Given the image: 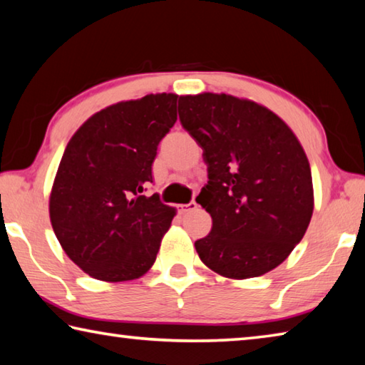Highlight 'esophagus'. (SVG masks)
<instances>
[{
	"instance_id": "esophagus-1",
	"label": "esophagus",
	"mask_w": 365,
	"mask_h": 365,
	"mask_svg": "<svg viewBox=\"0 0 365 365\" xmlns=\"http://www.w3.org/2000/svg\"><path fill=\"white\" fill-rule=\"evenodd\" d=\"M196 207H197V205H196L195 201L188 202V205H178L177 206L178 212H180V214H185V212H188V211H193V209H196Z\"/></svg>"
}]
</instances>
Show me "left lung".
Wrapping results in <instances>:
<instances>
[{
  "label": "left lung",
  "instance_id": "obj_1",
  "mask_svg": "<svg viewBox=\"0 0 365 365\" xmlns=\"http://www.w3.org/2000/svg\"><path fill=\"white\" fill-rule=\"evenodd\" d=\"M182 127L202 148L207 185L196 202L212 217L197 256L245 280L289 256L314 211L311 165L292 128L262 104L225 93L180 96Z\"/></svg>",
  "mask_w": 365,
  "mask_h": 365
}]
</instances>
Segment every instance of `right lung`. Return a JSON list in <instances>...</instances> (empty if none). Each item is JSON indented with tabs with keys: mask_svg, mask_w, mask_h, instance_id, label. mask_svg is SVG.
<instances>
[{
	"mask_svg": "<svg viewBox=\"0 0 365 365\" xmlns=\"http://www.w3.org/2000/svg\"><path fill=\"white\" fill-rule=\"evenodd\" d=\"M174 93L101 109L73 133L49 195V219L66 255L103 282L140 279L156 261L177 214L145 196L159 141L177 120Z\"/></svg>",
	"mask_w": 365,
	"mask_h": 365,
	"instance_id": "obj_1",
	"label": "right lung"
}]
</instances>
